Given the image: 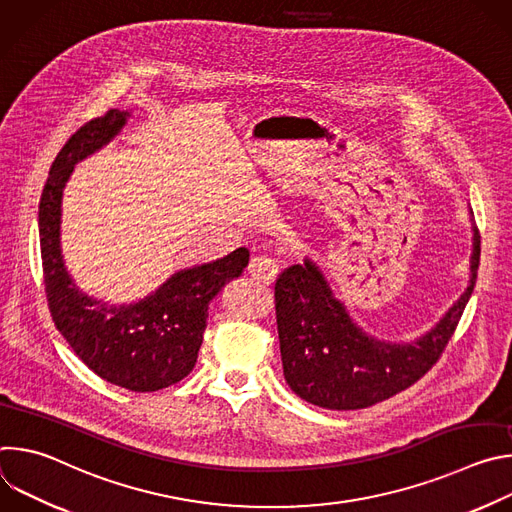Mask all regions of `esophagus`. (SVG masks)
<instances>
[{"mask_svg": "<svg viewBox=\"0 0 512 512\" xmlns=\"http://www.w3.org/2000/svg\"><path fill=\"white\" fill-rule=\"evenodd\" d=\"M249 273L263 283H271L279 273V261L269 255H257L249 263Z\"/></svg>", "mask_w": 512, "mask_h": 512, "instance_id": "34e87169", "label": "esophagus"}]
</instances>
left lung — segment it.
Wrapping results in <instances>:
<instances>
[{
  "instance_id": "obj_1",
  "label": "left lung",
  "mask_w": 512,
  "mask_h": 512,
  "mask_svg": "<svg viewBox=\"0 0 512 512\" xmlns=\"http://www.w3.org/2000/svg\"><path fill=\"white\" fill-rule=\"evenodd\" d=\"M472 233L468 287L440 322L411 342L364 332L310 257L287 267L275 281V316L291 391L312 405L348 411L371 407L419 381L444 352L474 291L480 263L474 225Z\"/></svg>"
}]
</instances>
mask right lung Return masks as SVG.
Wrapping results in <instances>:
<instances>
[{
    "mask_svg": "<svg viewBox=\"0 0 512 512\" xmlns=\"http://www.w3.org/2000/svg\"><path fill=\"white\" fill-rule=\"evenodd\" d=\"M129 117V111L111 109L64 143L42 190L38 227L46 298L58 332L107 383L152 393L190 375L202 344L208 304L243 273L249 251L239 247L223 259L180 269L133 304H109L79 289L60 247L62 192L75 166L119 135Z\"/></svg>",
    "mask_w": 512,
    "mask_h": 512,
    "instance_id": "1",
    "label": "right lung"
}]
</instances>
